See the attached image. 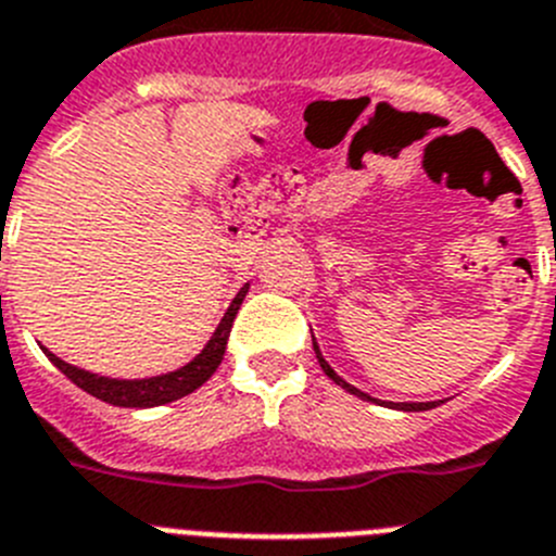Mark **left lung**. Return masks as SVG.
I'll list each match as a JSON object with an SVG mask.
<instances>
[{"mask_svg":"<svg viewBox=\"0 0 556 556\" xmlns=\"http://www.w3.org/2000/svg\"><path fill=\"white\" fill-rule=\"evenodd\" d=\"M313 352H315V357H318V363H321V368H324V374H327L329 379H332L334 384H340V388L343 390H349V393H354V396H359V399H365V402H377V399H371L368 396V393H363V390H357L354 388V384H349L346 379L343 377H338V374L332 371V365L327 363V359H324V354H321V349H318V343H315V338H313ZM388 407H393V409H404V413H421V409H432V407H438V402H418V404H413V402H388Z\"/></svg>","mask_w":556,"mask_h":556,"instance_id":"8db88e82","label":"left lung"}]
</instances>
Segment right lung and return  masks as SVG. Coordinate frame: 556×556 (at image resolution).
Wrapping results in <instances>:
<instances>
[{"instance_id":"right-lung-1","label":"right lung","mask_w":556,"mask_h":556,"mask_svg":"<svg viewBox=\"0 0 556 556\" xmlns=\"http://www.w3.org/2000/svg\"><path fill=\"white\" fill-rule=\"evenodd\" d=\"M249 293V285H243L238 290V296L232 299L229 309L224 313L222 324L216 327L213 338L207 340V346L197 354L188 365L177 368V371L160 374V377H149V379H110V377H99V374L83 371L77 365H68L66 359H60L58 354H52L49 349L47 357L52 359L54 368L66 374L77 388H83L85 393H91V396L102 399V402L113 404V407H160V404L177 402V399L188 396L197 388H202L216 368L222 365L224 352H227V340H229V329H232L235 315L241 309L243 299Z\"/></svg>"}]
</instances>
